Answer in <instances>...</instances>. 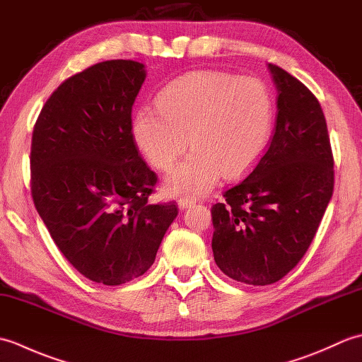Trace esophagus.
<instances>
[{
    "mask_svg": "<svg viewBox=\"0 0 362 362\" xmlns=\"http://www.w3.org/2000/svg\"><path fill=\"white\" fill-rule=\"evenodd\" d=\"M194 204H196V199H193V197H180L179 199L180 210H187V209H189L191 205H194Z\"/></svg>",
    "mask_w": 362,
    "mask_h": 362,
    "instance_id": "1",
    "label": "esophagus"
}]
</instances>
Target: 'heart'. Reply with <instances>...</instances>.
Instances as JSON below:
<instances>
[{
    "label": "heart",
    "mask_w": 362,
    "mask_h": 362,
    "mask_svg": "<svg viewBox=\"0 0 362 362\" xmlns=\"http://www.w3.org/2000/svg\"><path fill=\"white\" fill-rule=\"evenodd\" d=\"M158 109H141L132 122L138 148L157 169H169L165 185L175 196L210 191L224 175L252 171L267 148L274 124V99L264 82L222 71H193L168 83Z\"/></svg>",
    "instance_id": "heart-1"
}]
</instances>
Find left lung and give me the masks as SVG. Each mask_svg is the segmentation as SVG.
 <instances>
[{"instance_id": "1", "label": "left lung", "mask_w": 362, "mask_h": 362, "mask_svg": "<svg viewBox=\"0 0 362 362\" xmlns=\"http://www.w3.org/2000/svg\"><path fill=\"white\" fill-rule=\"evenodd\" d=\"M276 121L269 149L213 205L214 261L230 279L266 286L294 269L333 196L334 171L322 107L302 82L269 64Z\"/></svg>"}]
</instances>
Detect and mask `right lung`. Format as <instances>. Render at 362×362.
<instances>
[{"label": "right lung", "instance_id": "obj_1", "mask_svg": "<svg viewBox=\"0 0 362 362\" xmlns=\"http://www.w3.org/2000/svg\"><path fill=\"white\" fill-rule=\"evenodd\" d=\"M144 79L134 60L90 66L60 83L33 132L35 209L64 257L107 286L148 271L179 213L174 202L148 204L157 175L138 153L130 118Z\"/></svg>", "mask_w": 362, "mask_h": 362}]
</instances>
